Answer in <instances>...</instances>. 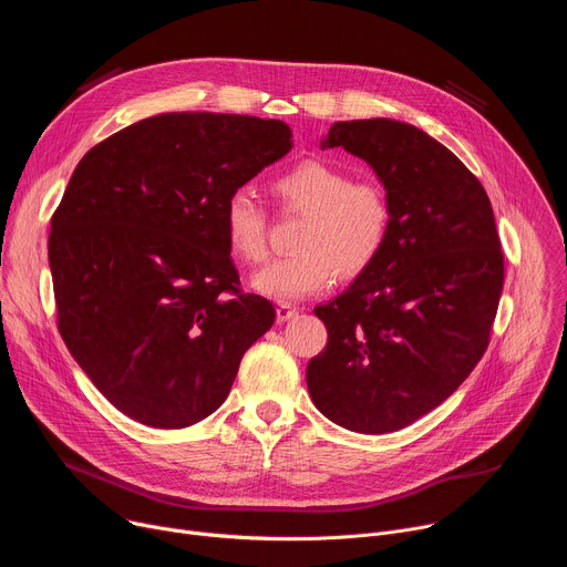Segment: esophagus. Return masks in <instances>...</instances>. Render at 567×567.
Masks as SVG:
<instances>
[{"label": "esophagus", "instance_id": "esophagus-1", "mask_svg": "<svg viewBox=\"0 0 567 567\" xmlns=\"http://www.w3.org/2000/svg\"><path fill=\"white\" fill-rule=\"evenodd\" d=\"M276 316H278L280 322L291 320L293 316H298V307H293V305H289V302H280L278 309H276Z\"/></svg>", "mask_w": 567, "mask_h": 567}]
</instances>
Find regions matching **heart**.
I'll return each instance as SVG.
<instances>
[{
	"label": "heart",
	"mask_w": 567,
	"mask_h": 567,
	"mask_svg": "<svg viewBox=\"0 0 567 567\" xmlns=\"http://www.w3.org/2000/svg\"><path fill=\"white\" fill-rule=\"evenodd\" d=\"M282 210L305 215L296 254L269 262L251 287L274 300L291 302L328 289L337 274L357 278L374 265L392 230V199L374 177H359L320 158H305L274 182ZM224 237L241 262L267 256L269 215L249 193L235 190L221 210Z\"/></svg>",
	"instance_id": "b5f03b06"
}]
</instances>
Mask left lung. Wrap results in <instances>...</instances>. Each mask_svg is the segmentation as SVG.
<instances>
[{
    "instance_id": "8db88e82",
    "label": "left lung",
    "mask_w": 567,
    "mask_h": 567,
    "mask_svg": "<svg viewBox=\"0 0 567 567\" xmlns=\"http://www.w3.org/2000/svg\"><path fill=\"white\" fill-rule=\"evenodd\" d=\"M320 147L363 158L392 199L388 245L313 311L328 346L307 363L313 406L381 435L437 409L482 359L505 260L492 202L440 141L392 118L334 123Z\"/></svg>"
}]
</instances>
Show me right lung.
Here are the masks:
<instances>
[{
    "label": "right lung",
    "mask_w": 567,
    "mask_h": 567,
    "mask_svg": "<svg viewBox=\"0 0 567 567\" xmlns=\"http://www.w3.org/2000/svg\"><path fill=\"white\" fill-rule=\"evenodd\" d=\"M291 145L282 121L171 112L80 158L49 233L58 330L123 415L202 422L274 326V305L239 289L221 210Z\"/></svg>",
    "instance_id": "1"
}]
</instances>
